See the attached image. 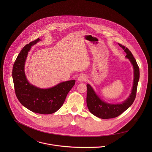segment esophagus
Instances as JSON below:
<instances>
[{
  "label": "esophagus",
  "instance_id": "1",
  "mask_svg": "<svg viewBox=\"0 0 152 152\" xmlns=\"http://www.w3.org/2000/svg\"><path fill=\"white\" fill-rule=\"evenodd\" d=\"M87 77L85 75H81L78 78V80L80 82H84V81H87Z\"/></svg>",
  "mask_w": 152,
  "mask_h": 152
}]
</instances>
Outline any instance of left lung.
<instances>
[{
	"instance_id": "obj_1",
	"label": "left lung",
	"mask_w": 152,
	"mask_h": 152,
	"mask_svg": "<svg viewBox=\"0 0 152 152\" xmlns=\"http://www.w3.org/2000/svg\"><path fill=\"white\" fill-rule=\"evenodd\" d=\"M119 45L126 53L125 57L129 60L133 68V84L129 97L121 104H109L102 100L89 84L87 85L88 108L92 114L104 119L116 118L122 114L132 105L136 98L137 84L140 77L139 68L129 50L121 44H119Z\"/></svg>"
}]
</instances>
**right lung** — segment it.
Masks as SVG:
<instances>
[{
	"instance_id": "1",
	"label": "right lung",
	"mask_w": 152,
	"mask_h": 152,
	"mask_svg": "<svg viewBox=\"0 0 152 152\" xmlns=\"http://www.w3.org/2000/svg\"><path fill=\"white\" fill-rule=\"evenodd\" d=\"M40 41L39 38L26 44L19 54L13 67L12 77L16 96L26 108L40 114H51L60 108L75 80L62 82L47 89L36 87L27 81L24 65L31 47Z\"/></svg>"
}]
</instances>
